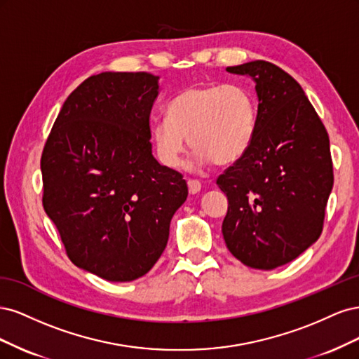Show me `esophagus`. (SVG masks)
Returning <instances> with one entry per match:
<instances>
[{"mask_svg": "<svg viewBox=\"0 0 359 359\" xmlns=\"http://www.w3.org/2000/svg\"><path fill=\"white\" fill-rule=\"evenodd\" d=\"M187 186H189V191H190L191 194L199 193L201 189H202V184H201V181H198V180H189V181H187Z\"/></svg>", "mask_w": 359, "mask_h": 359, "instance_id": "esophagus-1", "label": "esophagus"}]
</instances>
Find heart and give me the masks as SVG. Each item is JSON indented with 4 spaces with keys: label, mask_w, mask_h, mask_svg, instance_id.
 Here are the masks:
<instances>
[{
    "label": "heart",
    "mask_w": 359,
    "mask_h": 359,
    "mask_svg": "<svg viewBox=\"0 0 359 359\" xmlns=\"http://www.w3.org/2000/svg\"><path fill=\"white\" fill-rule=\"evenodd\" d=\"M255 97L241 85H194L168 104V118L151 127V142L165 168L178 169L187 137L198 163L217 166L244 156L256 132Z\"/></svg>",
    "instance_id": "obj_1"
}]
</instances>
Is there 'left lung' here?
Segmentation results:
<instances>
[{"label": "left lung", "mask_w": 359, "mask_h": 359, "mask_svg": "<svg viewBox=\"0 0 359 359\" xmlns=\"http://www.w3.org/2000/svg\"><path fill=\"white\" fill-rule=\"evenodd\" d=\"M256 82L252 145L217 178L227 196L222 224L229 252L274 269L318 241L334 184L330 137L301 85L268 61L226 69Z\"/></svg>", "instance_id": "obj_1"}]
</instances>
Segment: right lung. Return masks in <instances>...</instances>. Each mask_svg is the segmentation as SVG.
Segmentation results:
<instances>
[{
  "instance_id": "obj_1",
  "label": "right lung",
  "mask_w": 359,
  "mask_h": 359,
  "mask_svg": "<svg viewBox=\"0 0 359 359\" xmlns=\"http://www.w3.org/2000/svg\"><path fill=\"white\" fill-rule=\"evenodd\" d=\"M158 76H90L64 102L41 153L43 208L72 262L109 281L145 276L187 199L180 172L153 157Z\"/></svg>"
}]
</instances>
